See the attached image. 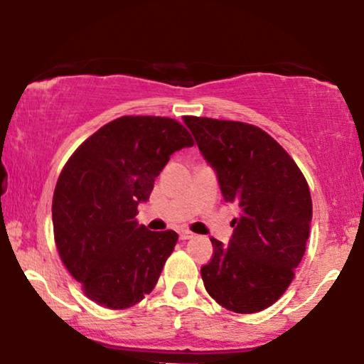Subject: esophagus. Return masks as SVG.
I'll list each match as a JSON object with an SVG mask.
<instances>
[{
  "instance_id": "34e87169",
  "label": "esophagus",
  "mask_w": 364,
  "mask_h": 364,
  "mask_svg": "<svg viewBox=\"0 0 364 364\" xmlns=\"http://www.w3.org/2000/svg\"><path fill=\"white\" fill-rule=\"evenodd\" d=\"M178 238H181V240H188V238H193V233L182 228V230H178Z\"/></svg>"
}]
</instances>
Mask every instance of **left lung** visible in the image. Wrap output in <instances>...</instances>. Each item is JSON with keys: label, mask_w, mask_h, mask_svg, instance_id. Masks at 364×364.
I'll list each match as a JSON object with an SVG mask.
<instances>
[{"label": "left lung", "mask_w": 364, "mask_h": 364, "mask_svg": "<svg viewBox=\"0 0 364 364\" xmlns=\"http://www.w3.org/2000/svg\"><path fill=\"white\" fill-rule=\"evenodd\" d=\"M198 151L217 173L223 200L240 207L228 245L210 238L213 257L200 268L213 300L235 313L273 305L306 250L311 196L295 161L260 127L210 117H183Z\"/></svg>", "instance_id": "left-lung-1"}]
</instances>
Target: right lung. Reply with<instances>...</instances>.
Returning a JSON list of instances; mask_svg holds the SVG:
<instances>
[{
  "label": "right lung",
  "mask_w": 364,
  "mask_h": 364,
  "mask_svg": "<svg viewBox=\"0 0 364 364\" xmlns=\"http://www.w3.org/2000/svg\"><path fill=\"white\" fill-rule=\"evenodd\" d=\"M191 134L171 117L124 116L86 139L64 166L53 197L54 238L89 300L122 310L149 295L176 247L173 230L137 223L154 181Z\"/></svg>",
  "instance_id": "right-lung-1"
}]
</instances>
